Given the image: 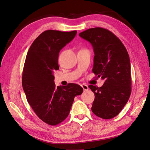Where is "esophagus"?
Segmentation results:
<instances>
[{
    "label": "esophagus",
    "mask_w": 150,
    "mask_h": 150,
    "mask_svg": "<svg viewBox=\"0 0 150 150\" xmlns=\"http://www.w3.org/2000/svg\"><path fill=\"white\" fill-rule=\"evenodd\" d=\"M81 87L83 88V90L84 91H86V90H88V86L86 85H85V84H83V85H81Z\"/></svg>",
    "instance_id": "obj_1"
}]
</instances>
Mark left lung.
Here are the masks:
<instances>
[{
	"mask_svg": "<svg viewBox=\"0 0 150 150\" xmlns=\"http://www.w3.org/2000/svg\"><path fill=\"white\" fill-rule=\"evenodd\" d=\"M94 51L92 71L105 81L102 86H88L95 93L91 111L97 117L111 119L127 104L132 92L131 66L126 48L113 33L95 27L79 33Z\"/></svg>",
	"mask_w": 150,
	"mask_h": 150,
	"instance_id": "1",
	"label": "left lung"
}]
</instances>
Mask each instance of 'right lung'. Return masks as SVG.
<instances>
[{
  "mask_svg": "<svg viewBox=\"0 0 150 150\" xmlns=\"http://www.w3.org/2000/svg\"><path fill=\"white\" fill-rule=\"evenodd\" d=\"M76 32H42L32 43L24 64L22 82L28 103L38 118L52 126L68 117L75 96L83 91L75 83L56 86L54 81V72L59 69V52Z\"/></svg>",
  "mask_w": 150,
  "mask_h": 150,
  "instance_id": "add662e5",
  "label": "right lung"
}]
</instances>
